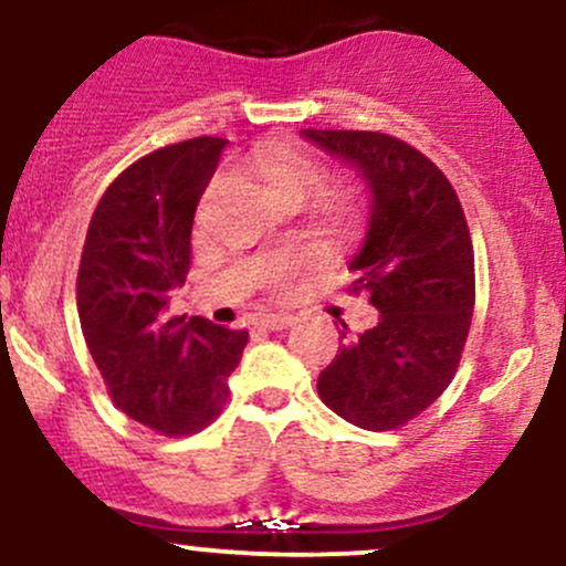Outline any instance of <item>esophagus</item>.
<instances>
[{"instance_id": "1", "label": "esophagus", "mask_w": 566, "mask_h": 566, "mask_svg": "<svg viewBox=\"0 0 566 566\" xmlns=\"http://www.w3.org/2000/svg\"><path fill=\"white\" fill-rule=\"evenodd\" d=\"M295 322L293 314H263L260 316V325L269 327V331H284Z\"/></svg>"}]
</instances>
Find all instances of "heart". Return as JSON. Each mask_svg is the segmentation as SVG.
Returning <instances> with one entry per match:
<instances>
[{"instance_id": "obj_1", "label": "heart", "mask_w": 566, "mask_h": 566, "mask_svg": "<svg viewBox=\"0 0 566 566\" xmlns=\"http://www.w3.org/2000/svg\"><path fill=\"white\" fill-rule=\"evenodd\" d=\"M247 169H250L254 177L263 179L273 196L282 198L284 203H303L306 198H312L314 192H319L327 179L325 166L293 145H276L271 147L269 153H260L258 158L250 160ZM220 188L222 182H214L212 188H209L201 209H209V203L220 196ZM327 207H331L335 220L340 222H352L354 217H357V198H354L352 192H333V196L327 198ZM301 263H306V254H284V258L265 260L263 269H260V282L269 284L273 290H282L284 284H287L290 273H293Z\"/></svg>"}]
</instances>
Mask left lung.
<instances>
[{"mask_svg": "<svg viewBox=\"0 0 566 566\" xmlns=\"http://www.w3.org/2000/svg\"><path fill=\"white\" fill-rule=\"evenodd\" d=\"M357 166L374 192L349 293L381 312L346 338L316 392L370 432L408 424L454 378L475 308V258L464 209L446 174L408 142L381 132H303Z\"/></svg>", "mask_w": 566, "mask_h": 566, "instance_id": "left-lung-1", "label": "left lung"}]
</instances>
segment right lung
<instances>
[{
    "label": "right lung",
    "mask_w": 566,
    "mask_h": 566,
    "mask_svg": "<svg viewBox=\"0 0 566 566\" xmlns=\"http://www.w3.org/2000/svg\"><path fill=\"white\" fill-rule=\"evenodd\" d=\"M226 145L196 136L134 160L96 203L80 258V325L112 402L169 438L222 413L250 340L203 316L164 314L190 271L192 217Z\"/></svg>",
    "instance_id": "right-lung-1"
}]
</instances>
